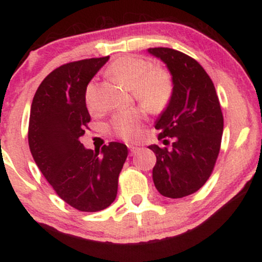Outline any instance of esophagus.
I'll use <instances>...</instances> for the list:
<instances>
[{
  "label": "esophagus",
  "instance_id": "obj_1",
  "mask_svg": "<svg viewBox=\"0 0 262 262\" xmlns=\"http://www.w3.org/2000/svg\"><path fill=\"white\" fill-rule=\"evenodd\" d=\"M140 148H138V146H134V145H129V151H130L132 155L137 154L138 151H139Z\"/></svg>",
  "mask_w": 262,
  "mask_h": 262
}]
</instances>
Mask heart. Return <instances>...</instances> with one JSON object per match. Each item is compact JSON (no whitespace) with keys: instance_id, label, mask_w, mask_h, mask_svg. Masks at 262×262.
Listing matches in <instances>:
<instances>
[{"instance_id":"heart-1","label":"heart","mask_w":262,"mask_h":262,"mask_svg":"<svg viewBox=\"0 0 262 262\" xmlns=\"http://www.w3.org/2000/svg\"><path fill=\"white\" fill-rule=\"evenodd\" d=\"M108 74L127 89L150 112H161L170 103L173 92L172 77L165 69H150L149 61L138 56L125 55L116 59L108 66ZM85 103L90 112L96 108L95 83L89 82L85 89ZM144 114L139 110H129L113 117L111 129L124 140H137L141 134Z\"/></svg>"}]
</instances>
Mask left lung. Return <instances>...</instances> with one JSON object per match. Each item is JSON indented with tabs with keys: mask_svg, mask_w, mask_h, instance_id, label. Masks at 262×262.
<instances>
[{
	"mask_svg": "<svg viewBox=\"0 0 262 262\" xmlns=\"http://www.w3.org/2000/svg\"><path fill=\"white\" fill-rule=\"evenodd\" d=\"M172 77L170 103L155 128L159 140H172L170 149L149 145L156 155L152 181L160 194L182 198L194 193L212 173L221 149L223 114L214 85L194 59L170 48H150Z\"/></svg>",
	"mask_w": 262,
	"mask_h": 262,
	"instance_id": "left-lung-1",
	"label": "left lung"
}]
</instances>
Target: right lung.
<instances>
[{
	"instance_id": "add662e5",
	"label": "right lung",
	"mask_w": 262,
	"mask_h": 262,
	"mask_svg": "<svg viewBox=\"0 0 262 262\" xmlns=\"http://www.w3.org/2000/svg\"><path fill=\"white\" fill-rule=\"evenodd\" d=\"M110 59H85L59 66L43 80L31 107L28 143L35 164L58 196L81 212H98L117 197L127 145L111 141L101 151L80 138L91 121L87 83Z\"/></svg>"
}]
</instances>
